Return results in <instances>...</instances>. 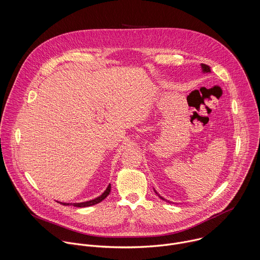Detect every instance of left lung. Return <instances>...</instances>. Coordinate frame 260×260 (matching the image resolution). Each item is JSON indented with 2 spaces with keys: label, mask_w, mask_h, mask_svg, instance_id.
Masks as SVG:
<instances>
[{
  "label": "left lung",
  "mask_w": 260,
  "mask_h": 260,
  "mask_svg": "<svg viewBox=\"0 0 260 260\" xmlns=\"http://www.w3.org/2000/svg\"><path fill=\"white\" fill-rule=\"evenodd\" d=\"M201 67H202V71H203V72H210V67H209L208 65H206V64H201ZM155 193H156V194H157V195H158L162 200H165V199H164V198H162V197H161V196H160L156 191H155Z\"/></svg>",
  "instance_id": "1"
}]
</instances>
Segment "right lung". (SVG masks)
<instances>
[{"label":"right lung","instance_id":"right-lung-1","mask_svg":"<svg viewBox=\"0 0 260 260\" xmlns=\"http://www.w3.org/2000/svg\"><path fill=\"white\" fill-rule=\"evenodd\" d=\"M111 191V185H109L107 187V189L104 191V193L97 197L96 199H93V200H90V201H86V202H81V203H62V202H59L60 204H63V205H73L75 207H88V206H92V205H95V204H98L100 203L101 201H103L110 193Z\"/></svg>","mask_w":260,"mask_h":260}]
</instances>
